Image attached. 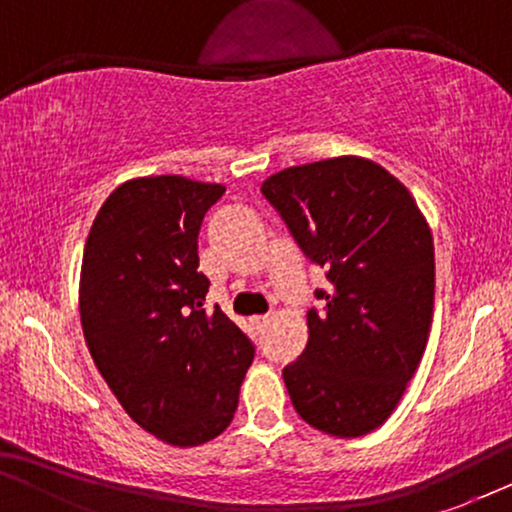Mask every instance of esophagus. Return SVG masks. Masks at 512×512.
Listing matches in <instances>:
<instances>
[{"label": "esophagus", "mask_w": 512, "mask_h": 512, "mask_svg": "<svg viewBox=\"0 0 512 512\" xmlns=\"http://www.w3.org/2000/svg\"><path fill=\"white\" fill-rule=\"evenodd\" d=\"M267 322H269V315H255V317H252V325H255L257 330L267 325Z\"/></svg>", "instance_id": "esophagus-1"}]
</instances>
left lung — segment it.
I'll return each instance as SVG.
<instances>
[{"label":"left lung","mask_w":512,"mask_h":512,"mask_svg":"<svg viewBox=\"0 0 512 512\" xmlns=\"http://www.w3.org/2000/svg\"><path fill=\"white\" fill-rule=\"evenodd\" d=\"M262 195L330 281L315 289L303 354L284 368L293 407L330 436H363L392 414L424 356L431 228L395 175L356 156L281 170Z\"/></svg>","instance_id":"8db88e82"}]
</instances>
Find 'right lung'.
<instances>
[{
  "instance_id": "add662e5",
  "label": "right lung",
  "mask_w": 512,
  "mask_h": 512,
  "mask_svg": "<svg viewBox=\"0 0 512 512\" xmlns=\"http://www.w3.org/2000/svg\"><path fill=\"white\" fill-rule=\"evenodd\" d=\"M226 187L137 178L105 199L81 262V327L101 375L144 431L178 448L216 438L238 409L255 344L204 298L197 238Z\"/></svg>"
}]
</instances>
